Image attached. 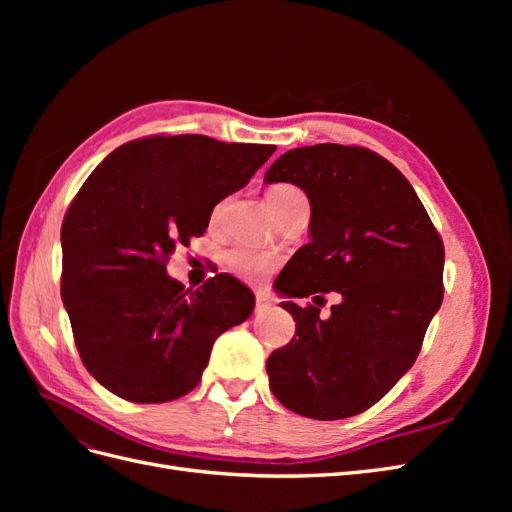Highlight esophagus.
Masks as SVG:
<instances>
[{
    "label": "esophagus",
    "mask_w": 512,
    "mask_h": 512,
    "mask_svg": "<svg viewBox=\"0 0 512 512\" xmlns=\"http://www.w3.org/2000/svg\"><path fill=\"white\" fill-rule=\"evenodd\" d=\"M269 307H271V301H269L267 294L256 292V309H258V312H267Z\"/></svg>",
    "instance_id": "34e87169"
}]
</instances>
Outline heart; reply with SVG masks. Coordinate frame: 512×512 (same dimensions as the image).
<instances>
[{
    "label": "heart",
    "mask_w": 512,
    "mask_h": 512,
    "mask_svg": "<svg viewBox=\"0 0 512 512\" xmlns=\"http://www.w3.org/2000/svg\"><path fill=\"white\" fill-rule=\"evenodd\" d=\"M297 196H303L299 188H294L290 183H277L267 190V205L273 213L284 203H288L290 198H297ZM224 260H226V269L230 273H235L239 280L250 282V284H260L277 265L275 256L260 250H252V247H243V245L232 247Z\"/></svg>",
    "instance_id": "1"
}]
</instances>
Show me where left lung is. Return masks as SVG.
Returning <instances> with one entry per match:
<instances>
[{"mask_svg": "<svg viewBox=\"0 0 512 512\" xmlns=\"http://www.w3.org/2000/svg\"><path fill=\"white\" fill-rule=\"evenodd\" d=\"M280 181L307 194L312 241L273 284L297 331L267 359L269 386L316 421L361 414L414 365L442 305V239L410 181L369 149H290L265 175ZM324 291L343 297L329 319L293 303Z\"/></svg>", "mask_w": 512, "mask_h": 512, "instance_id": "left-lung-1", "label": "left lung"}]
</instances>
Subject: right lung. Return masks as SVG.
Instances as JSON below:
<instances>
[{
    "label": "right lung",
    "instance_id": "add662e5",
    "mask_svg": "<svg viewBox=\"0 0 512 512\" xmlns=\"http://www.w3.org/2000/svg\"><path fill=\"white\" fill-rule=\"evenodd\" d=\"M273 145L203 134L121 145L87 177L61 224V299L74 344L104 389L134 404L190 393L213 342L254 312V294L228 273L198 290L166 275V260L209 226Z\"/></svg>",
    "mask_w": 512,
    "mask_h": 512
}]
</instances>
